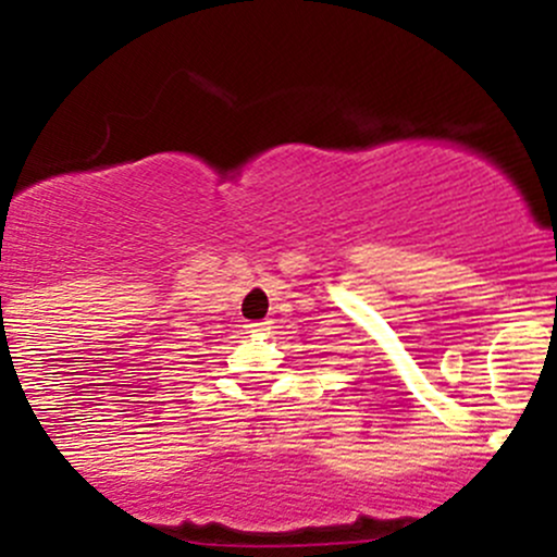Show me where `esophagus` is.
I'll return each mask as SVG.
<instances>
[{
  "label": "esophagus",
  "instance_id": "obj_1",
  "mask_svg": "<svg viewBox=\"0 0 557 557\" xmlns=\"http://www.w3.org/2000/svg\"><path fill=\"white\" fill-rule=\"evenodd\" d=\"M248 327H251V330H267V327H270V322H251Z\"/></svg>",
  "mask_w": 557,
  "mask_h": 557
}]
</instances>
